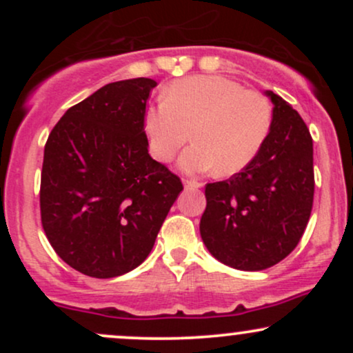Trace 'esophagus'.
Returning a JSON list of instances; mask_svg holds the SVG:
<instances>
[{
    "instance_id": "1",
    "label": "esophagus",
    "mask_w": 353,
    "mask_h": 353,
    "mask_svg": "<svg viewBox=\"0 0 353 353\" xmlns=\"http://www.w3.org/2000/svg\"><path fill=\"white\" fill-rule=\"evenodd\" d=\"M184 188L185 189H199V188H202V182L194 181V179H185L184 181Z\"/></svg>"
}]
</instances>
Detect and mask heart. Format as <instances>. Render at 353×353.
Wrapping results in <instances>:
<instances>
[{
  "mask_svg": "<svg viewBox=\"0 0 353 353\" xmlns=\"http://www.w3.org/2000/svg\"><path fill=\"white\" fill-rule=\"evenodd\" d=\"M272 116V106L261 92L222 76L199 74L174 81L165 89V101L148 108L144 132L152 157L169 163L194 131L196 144L181 156V171L217 169L230 176L262 151Z\"/></svg>",
  "mask_w": 353,
  "mask_h": 353,
  "instance_id": "heart-1",
  "label": "heart"
}]
</instances>
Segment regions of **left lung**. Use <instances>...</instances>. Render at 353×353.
Wrapping results in <instances>:
<instances>
[{
  "label": "left lung",
  "instance_id": "obj_1",
  "mask_svg": "<svg viewBox=\"0 0 353 353\" xmlns=\"http://www.w3.org/2000/svg\"><path fill=\"white\" fill-rule=\"evenodd\" d=\"M272 101V129L259 156L229 179L205 185L201 237L222 264L264 270L297 247L314 202V145L287 101Z\"/></svg>",
  "mask_w": 353,
  "mask_h": 353
}]
</instances>
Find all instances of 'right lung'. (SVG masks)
Returning <instances> with one entry per match:
<instances>
[{"instance_id":"right-lung-1","label":"right lung","mask_w":353,"mask_h":353,"mask_svg":"<svg viewBox=\"0 0 353 353\" xmlns=\"http://www.w3.org/2000/svg\"><path fill=\"white\" fill-rule=\"evenodd\" d=\"M156 86L149 78L106 84L68 109L44 145L43 229L56 254L89 277L143 264L182 190L148 151L145 103Z\"/></svg>"}]
</instances>
